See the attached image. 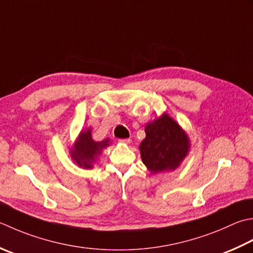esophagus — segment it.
<instances>
[{
  "label": "esophagus",
  "instance_id": "obj_1",
  "mask_svg": "<svg viewBox=\"0 0 253 253\" xmlns=\"http://www.w3.org/2000/svg\"><path fill=\"white\" fill-rule=\"evenodd\" d=\"M120 141L123 142V143H130L131 139H130V138H126V139H120Z\"/></svg>",
  "mask_w": 253,
  "mask_h": 253
}]
</instances>
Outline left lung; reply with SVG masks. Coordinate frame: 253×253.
Wrapping results in <instances>:
<instances>
[{
  "mask_svg": "<svg viewBox=\"0 0 253 253\" xmlns=\"http://www.w3.org/2000/svg\"><path fill=\"white\" fill-rule=\"evenodd\" d=\"M145 132L146 138L139 146L140 157L152 174L174 171L189 155V136L168 113L148 123Z\"/></svg>",
  "mask_w": 253,
  "mask_h": 253,
  "instance_id": "1",
  "label": "left lung"
}]
</instances>
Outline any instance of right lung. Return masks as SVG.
Wrapping results in <instances>:
<instances>
[{
  "label": "right lung",
  "mask_w": 253,
  "mask_h": 253,
  "mask_svg": "<svg viewBox=\"0 0 253 253\" xmlns=\"http://www.w3.org/2000/svg\"><path fill=\"white\" fill-rule=\"evenodd\" d=\"M108 138L102 141H95L92 138L90 128L81 130L74 142L69 148L71 160L82 169H92L100 159L103 150L111 145Z\"/></svg>",
  "instance_id": "1"
}]
</instances>
